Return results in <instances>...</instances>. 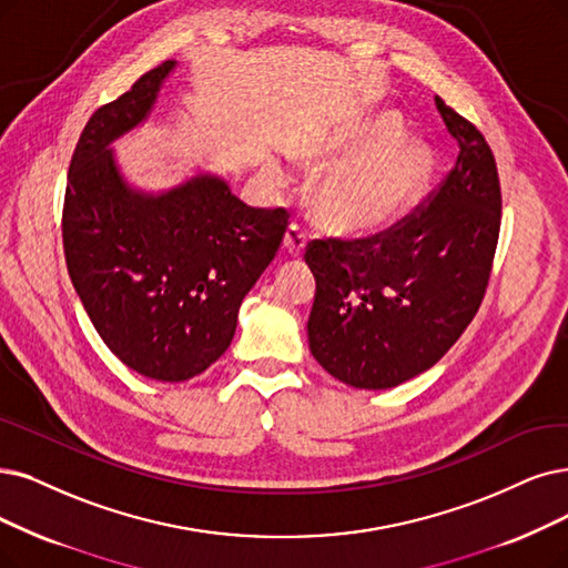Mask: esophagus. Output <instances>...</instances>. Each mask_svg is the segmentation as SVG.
Masks as SVG:
<instances>
[{
	"mask_svg": "<svg viewBox=\"0 0 568 568\" xmlns=\"http://www.w3.org/2000/svg\"><path fill=\"white\" fill-rule=\"evenodd\" d=\"M305 242H307V237H305L301 225L291 223L288 229H286V233H284V248H286V252H288L293 258H301L303 252H305Z\"/></svg>",
	"mask_w": 568,
	"mask_h": 568,
	"instance_id": "obj_1",
	"label": "esophagus"
}]
</instances>
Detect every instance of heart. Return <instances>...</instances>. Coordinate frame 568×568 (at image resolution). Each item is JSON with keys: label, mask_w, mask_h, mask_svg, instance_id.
Here are the masks:
<instances>
[{"label": "heart", "mask_w": 568, "mask_h": 568, "mask_svg": "<svg viewBox=\"0 0 568 568\" xmlns=\"http://www.w3.org/2000/svg\"><path fill=\"white\" fill-rule=\"evenodd\" d=\"M394 111H375L296 149L298 161L326 170L314 186V212L339 235L368 237L394 229L410 214L438 172L434 146L403 138ZM272 184H286V170L263 168Z\"/></svg>", "instance_id": "heart-1"}]
</instances>
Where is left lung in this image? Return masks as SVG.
<instances>
[{
	"label": "left lung",
	"mask_w": 568,
	"mask_h": 568,
	"mask_svg": "<svg viewBox=\"0 0 568 568\" xmlns=\"http://www.w3.org/2000/svg\"><path fill=\"white\" fill-rule=\"evenodd\" d=\"M459 155L419 214L373 240H314L312 356L356 389H392L428 371L478 312L501 225L496 163L480 130L436 98Z\"/></svg>",
	"instance_id": "obj_1"
}]
</instances>
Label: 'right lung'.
<instances>
[{"mask_svg":"<svg viewBox=\"0 0 568 568\" xmlns=\"http://www.w3.org/2000/svg\"><path fill=\"white\" fill-rule=\"evenodd\" d=\"M158 64L85 123L67 174L62 242L72 284L104 345L158 382L205 373L231 347L240 305L275 258L284 210H254L197 168L149 191L113 144L142 128L176 70Z\"/></svg>","mask_w":568,"mask_h":568,"instance_id":"right-lung-1","label":"right lung"}]
</instances>
